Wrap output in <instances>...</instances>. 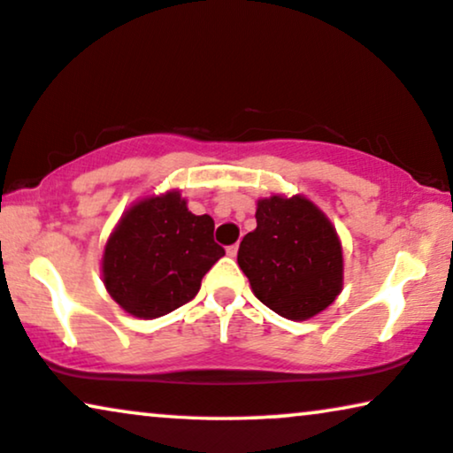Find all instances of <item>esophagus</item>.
<instances>
[{"instance_id": "esophagus-1", "label": "esophagus", "mask_w": 453, "mask_h": 453, "mask_svg": "<svg viewBox=\"0 0 453 453\" xmlns=\"http://www.w3.org/2000/svg\"><path fill=\"white\" fill-rule=\"evenodd\" d=\"M238 249H240L238 244H232V246H227V250H226V252H227V257H232V258L236 257V255H238Z\"/></svg>"}]
</instances>
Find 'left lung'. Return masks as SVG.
Here are the masks:
<instances>
[{
  "instance_id": "obj_1",
  "label": "left lung",
  "mask_w": 453,
  "mask_h": 453,
  "mask_svg": "<svg viewBox=\"0 0 453 453\" xmlns=\"http://www.w3.org/2000/svg\"><path fill=\"white\" fill-rule=\"evenodd\" d=\"M257 227L238 265L265 306L289 321L323 312L343 288V250L334 223L303 195L257 201Z\"/></svg>"
}]
</instances>
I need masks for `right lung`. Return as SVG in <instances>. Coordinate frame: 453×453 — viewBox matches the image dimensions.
<instances>
[{
  "mask_svg": "<svg viewBox=\"0 0 453 453\" xmlns=\"http://www.w3.org/2000/svg\"><path fill=\"white\" fill-rule=\"evenodd\" d=\"M211 215L188 211L180 190L132 203L107 238L101 277L119 309L157 319L196 296L207 271L226 255Z\"/></svg>",
  "mask_w": 453,
  "mask_h": 453,
  "instance_id": "add662e5",
  "label": "right lung"
}]
</instances>
